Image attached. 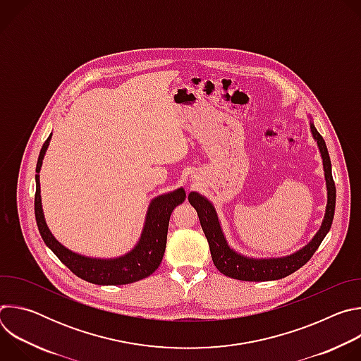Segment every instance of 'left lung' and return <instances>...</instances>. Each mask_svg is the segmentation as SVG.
Listing matches in <instances>:
<instances>
[{"mask_svg": "<svg viewBox=\"0 0 361 361\" xmlns=\"http://www.w3.org/2000/svg\"><path fill=\"white\" fill-rule=\"evenodd\" d=\"M308 118H310L312 135L317 142L323 160V170L327 188V204L320 228L313 235V238L300 250L288 255L267 257V259H254V257L244 255L235 251L228 244L213 202L209 198L201 195L200 192L191 191L188 194V201L195 209L201 223V228L205 237H207L213 263L217 267V270L224 276L243 281H270L284 279L297 271L312 259L313 254L316 252V250L330 231L336 209V185L331 176V161L323 137L316 130L312 117L308 116Z\"/></svg>", "mask_w": 361, "mask_h": 361, "instance_id": "1", "label": "left lung"}]
</instances>
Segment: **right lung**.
I'll return each mask as SVG.
<instances>
[{
    "label": "right lung",
    "mask_w": 361,
    "mask_h": 361,
    "mask_svg": "<svg viewBox=\"0 0 361 361\" xmlns=\"http://www.w3.org/2000/svg\"><path fill=\"white\" fill-rule=\"evenodd\" d=\"M53 133L49 134L44 142L35 169V220L39 234L63 264H66L77 277L98 286H121L135 283L151 276L161 264L163 255L167 244L169 221L173 210L184 202L185 191L183 187L154 197L147 209L144 226L137 244L124 255L111 257V259H97L80 252H75L63 245L49 231L41 202V187H39V170L42 160L49 145Z\"/></svg>",
    "instance_id": "1"
}]
</instances>
